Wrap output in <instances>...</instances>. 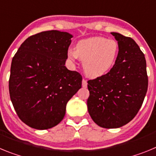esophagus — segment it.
Wrapping results in <instances>:
<instances>
[{
  "label": "esophagus",
  "instance_id": "34e87169",
  "mask_svg": "<svg viewBox=\"0 0 156 156\" xmlns=\"http://www.w3.org/2000/svg\"><path fill=\"white\" fill-rule=\"evenodd\" d=\"M82 86L83 87H87V80L85 79H83Z\"/></svg>",
  "mask_w": 156,
  "mask_h": 156
}]
</instances>
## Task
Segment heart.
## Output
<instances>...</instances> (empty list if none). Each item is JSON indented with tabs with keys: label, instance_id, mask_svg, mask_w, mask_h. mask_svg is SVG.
Listing matches in <instances>:
<instances>
[{
	"label": "heart",
	"instance_id": "b5f03b06",
	"mask_svg": "<svg viewBox=\"0 0 156 156\" xmlns=\"http://www.w3.org/2000/svg\"><path fill=\"white\" fill-rule=\"evenodd\" d=\"M119 54V44L112 39L104 37H92L77 42L75 51H68V58L75 61L83 60V68L90 77L105 75L115 63Z\"/></svg>",
	"mask_w": 156,
	"mask_h": 156
}]
</instances>
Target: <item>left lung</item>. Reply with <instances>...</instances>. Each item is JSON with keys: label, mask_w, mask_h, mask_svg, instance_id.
<instances>
[{"label": "left lung", "mask_w": 156, "mask_h": 156, "mask_svg": "<svg viewBox=\"0 0 156 156\" xmlns=\"http://www.w3.org/2000/svg\"><path fill=\"white\" fill-rule=\"evenodd\" d=\"M119 54L108 73L88 80L87 109L94 122L107 129L131 121L144 101L148 79L144 55L132 38L111 33Z\"/></svg>", "instance_id": "8db88e82"}]
</instances>
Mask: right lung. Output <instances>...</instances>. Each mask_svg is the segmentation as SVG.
Instances as JSON below:
<instances>
[{"instance_id":"1","label":"right lung","mask_w":156,"mask_h":156,"mask_svg":"<svg viewBox=\"0 0 156 156\" xmlns=\"http://www.w3.org/2000/svg\"><path fill=\"white\" fill-rule=\"evenodd\" d=\"M73 36L49 30L30 36L12 58L11 101L27 126L46 129L63 119L66 104L82 86V76L65 66Z\"/></svg>"}]
</instances>
